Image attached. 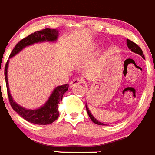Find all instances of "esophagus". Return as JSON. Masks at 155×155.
<instances>
[{"label": "esophagus", "instance_id": "34e87169", "mask_svg": "<svg viewBox=\"0 0 155 155\" xmlns=\"http://www.w3.org/2000/svg\"><path fill=\"white\" fill-rule=\"evenodd\" d=\"M81 83V79L75 78L70 82V85H71V87H74V86H76V85L80 84Z\"/></svg>", "mask_w": 155, "mask_h": 155}]
</instances>
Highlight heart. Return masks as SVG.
Listing matches in <instances>:
<instances>
[{"mask_svg":"<svg viewBox=\"0 0 155 155\" xmlns=\"http://www.w3.org/2000/svg\"><path fill=\"white\" fill-rule=\"evenodd\" d=\"M97 44H96V45H94L93 46H92V48H93L94 49H95V48H97Z\"/></svg>","mask_w":155,"mask_h":155,"instance_id":"heart-1","label":"heart"}]
</instances>
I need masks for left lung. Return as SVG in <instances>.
I'll list each match as a JSON object with an SVG mask.
<instances>
[{"instance_id":"left-lung-1","label":"left lung","mask_w":155,"mask_h":155,"mask_svg":"<svg viewBox=\"0 0 155 155\" xmlns=\"http://www.w3.org/2000/svg\"><path fill=\"white\" fill-rule=\"evenodd\" d=\"M127 48H128L131 51L134 52V53H135V54H137L140 55V56L142 57L143 58H144V54H143L142 50L140 49V48L138 47V45H136L135 43H134L133 41H130V40L127 39ZM85 107H86V110H87V114H88V115H89V117H90L91 120L94 123V124H99V125H105V124H103V123H101V122L98 121L97 119L95 118V117L92 115V114L91 113V111L89 110L88 107H87V103H86V104H85Z\"/></svg>"}]
</instances>
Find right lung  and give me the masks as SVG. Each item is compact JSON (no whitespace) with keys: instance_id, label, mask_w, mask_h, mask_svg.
<instances>
[{"instance_id":"add662e5","label":"right lung","mask_w":155,"mask_h":155,"mask_svg":"<svg viewBox=\"0 0 155 155\" xmlns=\"http://www.w3.org/2000/svg\"><path fill=\"white\" fill-rule=\"evenodd\" d=\"M58 35H59V32L58 30L51 29V28H46V29L31 34L17 44L10 54L9 59L18 54L24 48L34 45V44L57 41ZM8 65H9V60H8V62L5 65L4 76H5V81H6L9 101L14 110H15L21 117H23L27 121L33 123V124L45 125V124H51L54 121H55L59 116V111H58V104L60 101H61L64 94L68 91L69 85L66 84L60 85V86L55 87L47 101L41 107L36 109L25 108V107L19 105L17 102H15L11 94L8 79Z\"/></svg>"}]
</instances>
